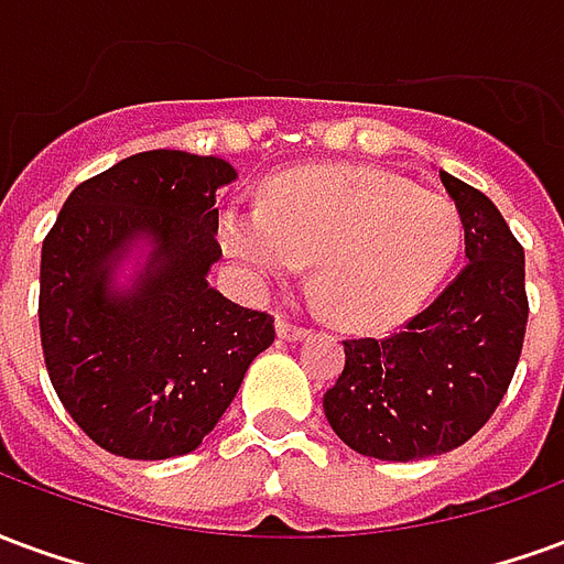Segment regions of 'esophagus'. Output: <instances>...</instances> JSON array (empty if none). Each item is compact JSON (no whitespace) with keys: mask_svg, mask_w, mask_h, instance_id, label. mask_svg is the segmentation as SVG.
<instances>
[{"mask_svg":"<svg viewBox=\"0 0 564 564\" xmlns=\"http://www.w3.org/2000/svg\"><path fill=\"white\" fill-rule=\"evenodd\" d=\"M278 335H281L283 341H302L307 335L305 326H299V323H293L290 317H281L278 319Z\"/></svg>","mask_w":564,"mask_h":564,"instance_id":"esophagus-1","label":"esophagus"}]
</instances>
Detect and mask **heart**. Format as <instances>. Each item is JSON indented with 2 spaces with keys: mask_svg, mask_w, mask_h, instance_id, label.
<instances>
[{
  "mask_svg": "<svg viewBox=\"0 0 564 564\" xmlns=\"http://www.w3.org/2000/svg\"><path fill=\"white\" fill-rule=\"evenodd\" d=\"M226 253L257 281H290L314 262V290L356 329L392 326L435 293L462 250L449 198L387 172L305 165L274 177L265 205L220 214Z\"/></svg>",
  "mask_w": 564,
  "mask_h": 564,
  "instance_id": "b5f03b06",
  "label": "heart"
}]
</instances>
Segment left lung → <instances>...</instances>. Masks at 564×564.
Instances as JSON below:
<instances>
[{
	"label": "left lung",
	"instance_id": "1",
	"mask_svg": "<svg viewBox=\"0 0 564 564\" xmlns=\"http://www.w3.org/2000/svg\"><path fill=\"white\" fill-rule=\"evenodd\" d=\"M468 265L387 338H347L323 411L344 444L383 462L429 459L477 435L505 399L525 338V253L501 210L441 172Z\"/></svg>",
	"mask_w": 564,
	"mask_h": 564
}]
</instances>
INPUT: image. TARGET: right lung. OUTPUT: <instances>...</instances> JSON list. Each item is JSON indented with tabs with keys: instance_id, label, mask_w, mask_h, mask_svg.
<instances>
[{
	"instance_id": "1",
	"label": "right lung",
	"mask_w": 564,
	"mask_h": 564,
	"mask_svg": "<svg viewBox=\"0 0 564 564\" xmlns=\"http://www.w3.org/2000/svg\"><path fill=\"white\" fill-rule=\"evenodd\" d=\"M229 181L217 156L144 150L75 186L44 238V366L68 416L115 456L193 453L274 341L271 314L208 286L223 257L214 193ZM144 234L149 269L115 294L110 265Z\"/></svg>"
}]
</instances>
